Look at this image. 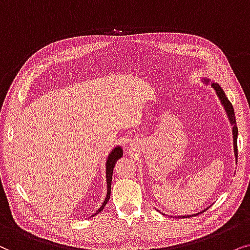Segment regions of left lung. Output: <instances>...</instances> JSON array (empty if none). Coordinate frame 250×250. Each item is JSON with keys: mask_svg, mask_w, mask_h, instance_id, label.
Listing matches in <instances>:
<instances>
[{"mask_svg": "<svg viewBox=\"0 0 250 250\" xmlns=\"http://www.w3.org/2000/svg\"><path fill=\"white\" fill-rule=\"evenodd\" d=\"M212 88L215 89L216 94L218 95L219 99H221L223 106L225 107V111L228 113L229 118V121H231L232 125H233V129H232V131H233V145H234V154H235V159H237V162H238V143H237V139H238V127H237V121H235V116H234V109H233V106H232L231 103L228 98H226V96L224 94V91H223V89L219 86V84L217 83H212L211 84ZM198 215V214H195ZM183 218L185 217V216H182ZM186 217H191V216H186Z\"/></svg>", "mask_w": 250, "mask_h": 250, "instance_id": "left-lung-1", "label": "left lung"}]
</instances>
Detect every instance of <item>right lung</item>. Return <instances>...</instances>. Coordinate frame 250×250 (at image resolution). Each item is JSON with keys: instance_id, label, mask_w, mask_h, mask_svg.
<instances>
[{"instance_id": "obj_1", "label": "right lung", "mask_w": 250, "mask_h": 250, "mask_svg": "<svg viewBox=\"0 0 250 250\" xmlns=\"http://www.w3.org/2000/svg\"><path fill=\"white\" fill-rule=\"evenodd\" d=\"M122 154H123V151L122 148L118 146V147H115L113 151L111 152V154L108 155V159H107V162H106V183H107V194H106V198H105V201L103 202V205L101 206V208L98 209L97 211L95 212L94 215H97L101 212L104 207L107 204L108 200H109V197H111V185H112V176H113V169H114V166L116 164V161H118L119 159L122 158Z\"/></svg>"}]
</instances>
